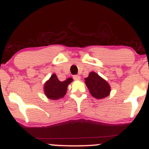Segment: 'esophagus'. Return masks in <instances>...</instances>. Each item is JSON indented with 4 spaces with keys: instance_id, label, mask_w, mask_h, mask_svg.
<instances>
[{
    "instance_id": "obj_1",
    "label": "esophagus",
    "mask_w": 149,
    "mask_h": 149,
    "mask_svg": "<svg viewBox=\"0 0 149 149\" xmlns=\"http://www.w3.org/2000/svg\"><path fill=\"white\" fill-rule=\"evenodd\" d=\"M81 77L79 76V75H75V76H73V79L74 80H80Z\"/></svg>"
}]
</instances>
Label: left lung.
<instances>
[{"label":"left lung","mask_w":149,"mask_h":149,"mask_svg":"<svg viewBox=\"0 0 149 149\" xmlns=\"http://www.w3.org/2000/svg\"><path fill=\"white\" fill-rule=\"evenodd\" d=\"M85 84L91 95L97 99L106 97L111 91V87L106 81L95 72H91L89 76L85 79Z\"/></svg>","instance_id":"1"}]
</instances>
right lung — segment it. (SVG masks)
I'll return each instance as SVG.
<instances>
[{"label": "right lung", "mask_w": 149, "mask_h": 149, "mask_svg": "<svg viewBox=\"0 0 149 149\" xmlns=\"http://www.w3.org/2000/svg\"><path fill=\"white\" fill-rule=\"evenodd\" d=\"M73 81L68 78L64 81H60L55 74L52 75L51 78L44 85V92L47 97L52 100H57L64 97L67 91L68 85Z\"/></svg>", "instance_id": "add662e5"}]
</instances>
